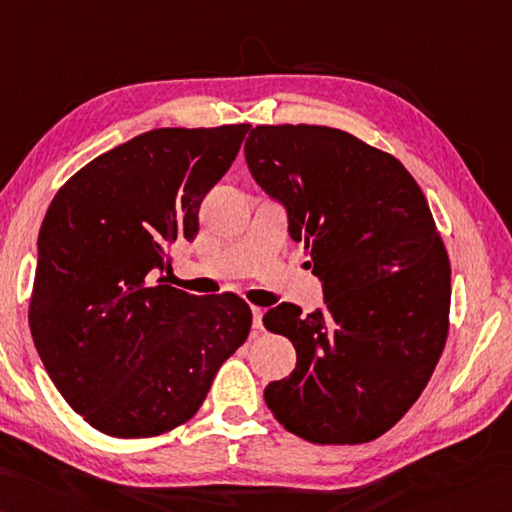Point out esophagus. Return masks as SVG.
<instances>
[{
  "instance_id": "34e87169",
  "label": "esophagus",
  "mask_w": 512,
  "mask_h": 512,
  "mask_svg": "<svg viewBox=\"0 0 512 512\" xmlns=\"http://www.w3.org/2000/svg\"><path fill=\"white\" fill-rule=\"evenodd\" d=\"M251 315H254V328L261 330V328H263V315H265V310L258 308V306H251Z\"/></svg>"
}]
</instances>
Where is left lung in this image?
<instances>
[{"label": "left lung", "instance_id": "left-lung-1", "mask_svg": "<svg viewBox=\"0 0 512 512\" xmlns=\"http://www.w3.org/2000/svg\"><path fill=\"white\" fill-rule=\"evenodd\" d=\"M245 161L324 288L310 315L263 317L297 351L267 407L310 443H369L418 400L447 339L450 258L429 204L396 157L324 125H256Z\"/></svg>", "mask_w": 512, "mask_h": 512}]
</instances>
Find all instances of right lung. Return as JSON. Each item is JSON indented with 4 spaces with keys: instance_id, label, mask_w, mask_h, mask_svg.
<instances>
[{
    "instance_id": "obj_1",
    "label": "right lung",
    "mask_w": 512,
    "mask_h": 512,
    "mask_svg": "<svg viewBox=\"0 0 512 512\" xmlns=\"http://www.w3.org/2000/svg\"><path fill=\"white\" fill-rule=\"evenodd\" d=\"M247 130L143 132L89 161L49 204L29 326L60 396L98 432L148 438L182 425L245 344L240 297H193L155 276L168 249L197 236L204 195Z\"/></svg>"
}]
</instances>
